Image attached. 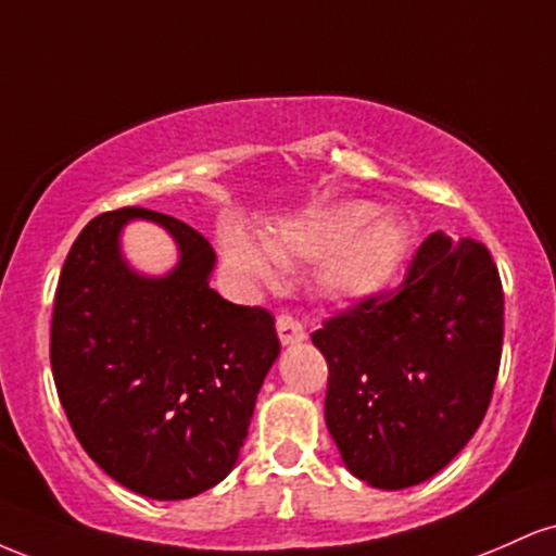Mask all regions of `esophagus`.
<instances>
[{
    "label": "esophagus",
    "instance_id": "34e87169",
    "mask_svg": "<svg viewBox=\"0 0 556 556\" xmlns=\"http://www.w3.org/2000/svg\"><path fill=\"white\" fill-rule=\"evenodd\" d=\"M277 334H279V342H282L285 348H290V344H300L305 340V329L290 316L277 318Z\"/></svg>",
    "mask_w": 556,
    "mask_h": 556
}]
</instances>
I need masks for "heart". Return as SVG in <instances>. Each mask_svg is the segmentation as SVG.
Segmentation results:
<instances>
[{
    "mask_svg": "<svg viewBox=\"0 0 556 556\" xmlns=\"http://www.w3.org/2000/svg\"><path fill=\"white\" fill-rule=\"evenodd\" d=\"M376 211L371 201L331 203L285 222L266 242L225 227L222 258L248 287L277 285L282 277L279 258H324L316 274L318 292L334 303H361L394 282L410 251L407 222L394 212Z\"/></svg>",
    "mask_w": 556,
    "mask_h": 556,
    "instance_id": "b5f03b06",
    "label": "heart"
}]
</instances>
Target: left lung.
Returning a JSON list of instances; mask_svg holds the SVG:
<instances>
[{
    "mask_svg": "<svg viewBox=\"0 0 556 556\" xmlns=\"http://www.w3.org/2000/svg\"><path fill=\"white\" fill-rule=\"evenodd\" d=\"M504 295L481 242L433 232L392 298L311 340L329 363L327 429L348 470L397 491L437 476L481 426L502 358Z\"/></svg>",
    "mask_w": 556,
    "mask_h": 556,
    "instance_id": "1",
    "label": "left lung"
}]
</instances>
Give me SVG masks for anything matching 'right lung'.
<instances>
[{
	"mask_svg": "<svg viewBox=\"0 0 556 556\" xmlns=\"http://www.w3.org/2000/svg\"><path fill=\"white\" fill-rule=\"evenodd\" d=\"M130 220L170 235L169 273L131 269ZM214 264L193 227L132 206L83 227L56 285L52 374L70 426L106 476L149 500H190L225 481L279 358L271 314L212 290Z\"/></svg>",
	"mask_w": 556,
	"mask_h": 556,
	"instance_id": "1",
	"label": "right lung"
}]
</instances>
